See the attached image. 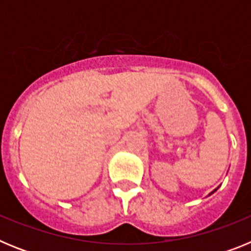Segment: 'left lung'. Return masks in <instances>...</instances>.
<instances>
[{
	"instance_id": "1",
	"label": "left lung",
	"mask_w": 251,
	"mask_h": 251,
	"mask_svg": "<svg viewBox=\"0 0 251 251\" xmlns=\"http://www.w3.org/2000/svg\"><path fill=\"white\" fill-rule=\"evenodd\" d=\"M219 187H220V186H219ZM219 187H216V188H215L214 191H212V192H210V194H208V195H212V194H214V192H215V191H217V188H219Z\"/></svg>"
}]
</instances>
